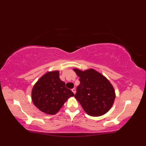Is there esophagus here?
Listing matches in <instances>:
<instances>
[{"instance_id": "34e87169", "label": "esophagus", "mask_w": 146, "mask_h": 146, "mask_svg": "<svg viewBox=\"0 0 146 146\" xmlns=\"http://www.w3.org/2000/svg\"><path fill=\"white\" fill-rule=\"evenodd\" d=\"M72 92L74 93V94H75V93H76V89L74 88H73L72 89Z\"/></svg>"}]
</instances>
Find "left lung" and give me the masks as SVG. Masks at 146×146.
I'll return each instance as SVG.
<instances>
[{"label": "left lung", "mask_w": 146, "mask_h": 146, "mask_svg": "<svg viewBox=\"0 0 146 146\" xmlns=\"http://www.w3.org/2000/svg\"><path fill=\"white\" fill-rule=\"evenodd\" d=\"M80 77L75 97L83 110L93 117L101 116L109 110L115 98L110 82L101 73L94 69L82 71L74 68Z\"/></svg>", "instance_id": "1"}]
</instances>
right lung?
Instances as JSON below:
<instances>
[{
    "label": "right lung",
    "instance_id": "add662e5",
    "mask_svg": "<svg viewBox=\"0 0 146 146\" xmlns=\"http://www.w3.org/2000/svg\"><path fill=\"white\" fill-rule=\"evenodd\" d=\"M74 94L59 77V71H49L40 78L32 90L35 106L46 114L54 115Z\"/></svg>",
    "mask_w": 146,
    "mask_h": 146
}]
</instances>
